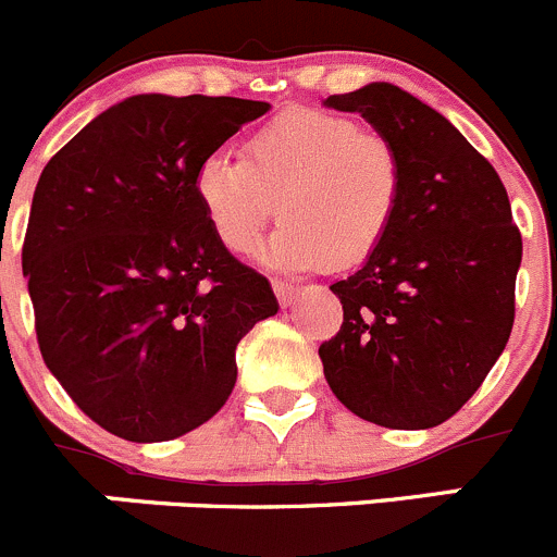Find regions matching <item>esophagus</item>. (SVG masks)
Here are the masks:
<instances>
[{
    "mask_svg": "<svg viewBox=\"0 0 557 557\" xmlns=\"http://www.w3.org/2000/svg\"><path fill=\"white\" fill-rule=\"evenodd\" d=\"M273 292H276L281 306L286 308V306H292V302L297 300V295H300V286L286 284V281H273Z\"/></svg>",
    "mask_w": 557,
    "mask_h": 557,
    "instance_id": "1",
    "label": "esophagus"
}]
</instances>
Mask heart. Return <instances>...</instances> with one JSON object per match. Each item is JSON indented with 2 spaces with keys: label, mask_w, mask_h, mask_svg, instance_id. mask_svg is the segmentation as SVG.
Segmentation results:
<instances>
[{
  "label": "heart",
  "mask_w": 557,
  "mask_h": 557,
  "mask_svg": "<svg viewBox=\"0 0 557 557\" xmlns=\"http://www.w3.org/2000/svg\"><path fill=\"white\" fill-rule=\"evenodd\" d=\"M195 197L219 244L246 255L284 213L265 257L281 271L349 268L368 260L393 230L404 200L398 148L360 121L295 108L262 124L244 157L208 153Z\"/></svg>",
  "instance_id": "heart-1"
}]
</instances>
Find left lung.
<instances>
[{"mask_svg":"<svg viewBox=\"0 0 557 557\" xmlns=\"http://www.w3.org/2000/svg\"><path fill=\"white\" fill-rule=\"evenodd\" d=\"M360 113L404 162L384 244L330 289L344 306L319 346L335 398L395 431L447 422L495 366L515 324L522 238L493 164L431 104L393 84L324 99Z\"/></svg>","mask_w":557,"mask_h":557,"instance_id":"obj_1","label":"left lung"}]
</instances>
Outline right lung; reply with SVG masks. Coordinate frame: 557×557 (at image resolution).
<instances>
[{
	"mask_svg": "<svg viewBox=\"0 0 557 557\" xmlns=\"http://www.w3.org/2000/svg\"><path fill=\"white\" fill-rule=\"evenodd\" d=\"M271 110L137 94L86 124L37 181L21 265L42 360L99 428L170 442L211 420L235 346L278 311L265 276L216 240L197 164Z\"/></svg>",
	"mask_w": 557,
	"mask_h": 557,
	"instance_id": "right-lung-1",
	"label": "right lung"
}]
</instances>
